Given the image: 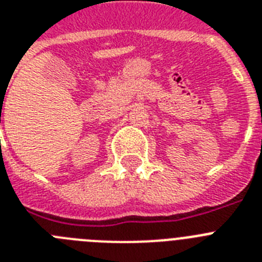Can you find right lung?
Listing matches in <instances>:
<instances>
[{"instance_id": "1", "label": "right lung", "mask_w": 262, "mask_h": 262, "mask_svg": "<svg viewBox=\"0 0 262 262\" xmlns=\"http://www.w3.org/2000/svg\"><path fill=\"white\" fill-rule=\"evenodd\" d=\"M0 123H1V120H0Z\"/></svg>"}]
</instances>
